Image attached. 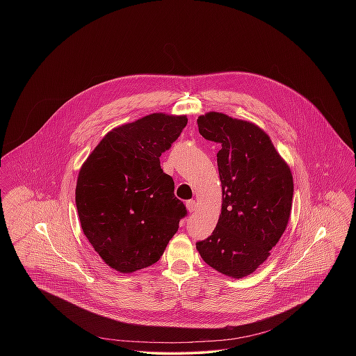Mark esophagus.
I'll return each mask as SVG.
<instances>
[{"instance_id": "1", "label": "esophagus", "mask_w": 356, "mask_h": 356, "mask_svg": "<svg viewBox=\"0 0 356 356\" xmlns=\"http://www.w3.org/2000/svg\"><path fill=\"white\" fill-rule=\"evenodd\" d=\"M186 208H188L189 213H195V212H196V209H197L196 202H195V200H189V202H186Z\"/></svg>"}]
</instances>
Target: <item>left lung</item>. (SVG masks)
Segmentation results:
<instances>
[{"label": "left lung", "mask_w": 356, "mask_h": 356, "mask_svg": "<svg viewBox=\"0 0 356 356\" xmlns=\"http://www.w3.org/2000/svg\"><path fill=\"white\" fill-rule=\"evenodd\" d=\"M197 124L205 140L220 145L222 209L212 234L196 248L216 271L244 278L267 260L288 226L292 171L252 122L211 111L199 116Z\"/></svg>", "instance_id": "obj_1"}]
</instances>
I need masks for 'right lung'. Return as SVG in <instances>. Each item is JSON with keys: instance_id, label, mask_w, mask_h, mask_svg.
Masks as SVG:
<instances>
[{"instance_id": "add662e5", "label": "right lung", "mask_w": 356, "mask_h": 356, "mask_svg": "<svg viewBox=\"0 0 356 356\" xmlns=\"http://www.w3.org/2000/svg\"><path fill=\"white\" fill-rule=\"evenodd\" d=\"M186 115L154 112L112 129L83 161L75 203L83 234L111 268L129 274L156 263L186 208L160 156Z\"/></svg>"}]
</instances>
